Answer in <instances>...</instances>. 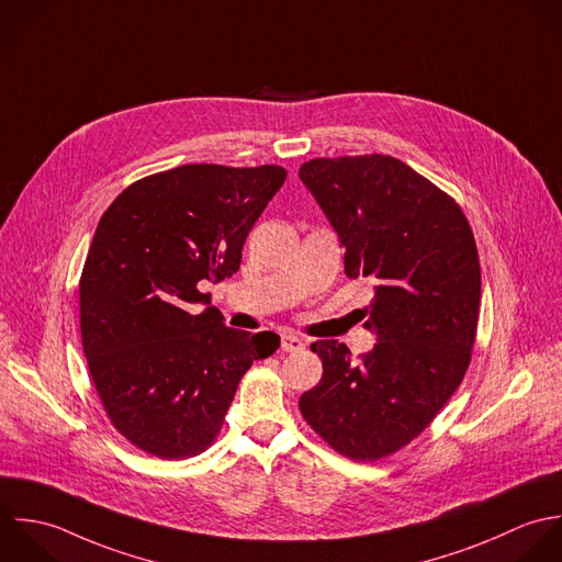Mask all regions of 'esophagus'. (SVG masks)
Masks as SVG:
<instances>
[{"instance_id": "1", "label": "esophagus", "mask_w": 562, "mask_h": 562, "mask_svg": "<svg viewBox=\"0 0 562 562\" xmlns=\"http://www.w3.org/2000/svg\"><path fill=\"white\" fill-rule=\"evenodd\" d=\"M280 347H282L284 351H300V349H304V340L300 337H295V335H282V337H280Z\"/></svg>"}]
</instances>
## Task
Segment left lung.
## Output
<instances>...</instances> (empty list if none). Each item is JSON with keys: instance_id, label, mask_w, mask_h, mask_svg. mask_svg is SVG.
I'll return each instance as SVG.
<instances>
[{"instance_id": "obj_1", "label": "left lung", "mask_w": 562, "mask_h": 562, "mask_svg": "<svg viewBox=\"0 0 562 562\" xmlns=\"http://www.w3.org/2000/svg\"><path fill=\"white\" fill-rule=\"evenodd\" d=\"M345 247V276L367 278L364 328L351 358L317 340V386L300 397L311 428L351 460H378L419 437L460 386L480 311V260L460 206L393 156L313 158L300 167Z\"/></svg>"}]
</instances>
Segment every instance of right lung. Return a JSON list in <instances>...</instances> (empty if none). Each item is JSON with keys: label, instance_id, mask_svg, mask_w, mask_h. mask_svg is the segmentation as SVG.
Masks as SVG:
<instances>
[{"label": "right lung", "instance_id": "1", "mask_svg": "<svg viewBox=\"0 0 562 562\" xmlns=\"http://www.w3.org/2000/svg\"><path fill=\"white\" fill-rule=\"evenodd\" d=\"M286 180L278 165H182L130 184L100 220L80 278L82 347L114 428L178 460L209 448L236 386L280 337L227 328L198 284L240 267L245 238Z\"/></svg>", "mask_w": 562, "mask_h": 562}]
</instances>
